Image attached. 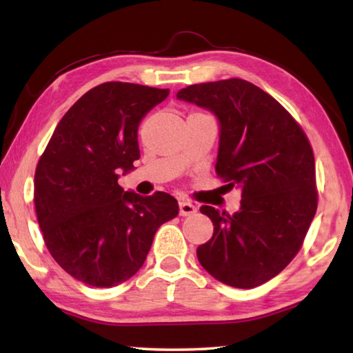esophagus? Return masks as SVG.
<instances>
[{"mask_svg":"<svg viewBox=\"0 0 353 353\" xmlns=\"http://www.w3.org/2000/svg\"><path fill=\"white\" fill-rule=\"evenodd\" d=\"M198 212V208H196L194 204H191L188 201H181L179 202V213H181V216H191V214H194Z\"/></svg>","mask_w":353,"mask_h":353,"instance_id":"esophagus-1","label":"esophagus"}]
</instances>
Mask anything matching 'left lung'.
<instances>
[{"mask_svg":"<svg viewBox=\"0 0 353 353\" xmlns=\"http://www.w3.org/2000/svg\"><path fill=\"white\" fill-rule=\"evenodd\" d=\"M177 99L210 110L219 124L216 174L241 190L234 214L202 205L213 236L196 250L202 268L235 288L276 277L301 249L318 207L307 135L271 94L243 79L194 83Z\"/></svg>","mask_w":353,"mask_h":353,"instance_id":"obj_1","label":"left lung"}]
</instances>
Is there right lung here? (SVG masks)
Returning a JSON list of instances; mask_svg holds the SVG:
<instances>
[{
	"label": "right lung",
	"mask_w": 353,
	"mask_h": 353,
	"mask_svg": "<svg viewBox=\"0 0 353 353\" xmlns=\"http://www.w3.org/2000/svg\"><path fill=\"white\" fill-rule=\"evenodd\" d=\"M168 88L105 82L59 121L34 177V204L52 259L79 282L110 288L140 270L155 232L177 216L171 194L124 191L140 159L139 126Z\"/></svg>",
	"instance_id": "1"
}]
</instances>
